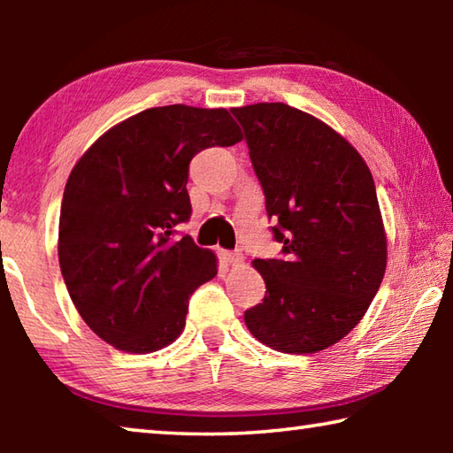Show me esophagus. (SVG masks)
<instances>
[{
	"label": "esophagus",
	"mask_w": 453,
	"mask_h": 453,
	"mask_svg": "<svg viewBox=\"0 0 453 453\" xmlns=\"http://www.w3.org/2000/svg\"><path fill=\"white\" fill-rule=\"evenodd\" d=\"M221 257H224L226 262L232 264V265H237V264L243 262V256L240 254V251H224V254H221Z\"/></svg>",
	"instance_id": "esophagus-1"
}]
</instances>
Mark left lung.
I'll return each mask as SVG.
<instances>
[{
  "instance_id": "1",
  "label": "left lung",
  "mask_w": 453,
  "mask_h": 453,
  "mask_svg": "<svg viewBox=\"0 0 453 453\" xmlns=\"http://www.w3.org/2000/svg\"><path fill=\"white\" fill-rule=\"evenodd\" d=\"M265 194L280 259H254L265 297L245 326L267 348L318 354L365 316L388 240L370 167L346 137L286 104L234 107Z\"/></svg>"
}]
</instances>
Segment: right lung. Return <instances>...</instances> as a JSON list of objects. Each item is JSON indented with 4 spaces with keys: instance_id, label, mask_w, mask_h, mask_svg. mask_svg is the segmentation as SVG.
<instances>
[{
    "instance_id": "add662e5",
    "label": "right lung",
    "mask_w": 453,
    "mask_h": 453,
    "mask_svg": "<svg viewBox=\"0 0 453 453\" xmlns=\"http://www.w3.org/2000/svg\"><path fill=\"white\" fill-rule=\"evenodd\" d=\"M224 107H151L99 137L73 165L59 213L58 256L70 297L91 332L127 354L170 346L188 300L216 278L218 257L189 235V162L242 142Z\"/></svg>"
}]
</instances>
